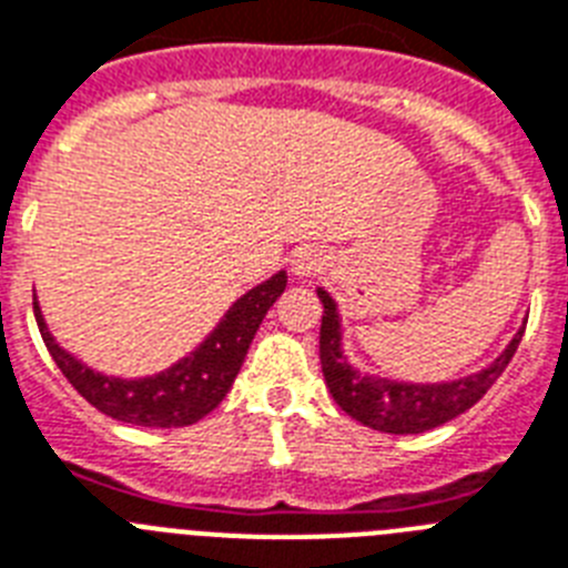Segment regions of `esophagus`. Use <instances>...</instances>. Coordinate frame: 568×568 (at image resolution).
<instances>
[{
	"label": "esophagus",
	"mask_w": 568,
	"mask_h": 568,
	"mask_svg": "<svg viewBox=\"0 0 568 568\" xmlns=\"http://www.w3.org/2000/svg\"><path fill=\"white\" fill-rule=\"evenodd\" d=\"M323 265H326V254H323V251H317V247H303V251L294 254L292 274L297 276V280H306V276L323 271Z\"/></svg>",
	"instance_id": "34e87169"
}]
</instances>
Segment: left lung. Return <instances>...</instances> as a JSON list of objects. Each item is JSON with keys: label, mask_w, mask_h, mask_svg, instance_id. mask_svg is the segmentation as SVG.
<instances>
[{"label": "left lung", "mask_w": 568, "mask_h": 568, "mask_svg": "<svg viewBox=\"0 0 568 568\" xmlns=\"http://www.w3.org/2000/svg\"><path fill=\"white\" fill-rule=\"evenodd\" d=\"M323 303L321 323V366L326 387L337 407L355 422L381 433L409 436V433L433 430L438 424L462 416L474 407L490 389V384L505 373V366L517 352L526 326L519 328L503 355L494 357L479 373H470L456 381H438V384H409V381L381 378V375L361 373L349 364L343 352V323L337 314V303L326 288H317Z\"/></svg>", "instance_id": "8db88e82"}]
</instances>
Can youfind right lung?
I'll return each mask as SVG.
<instances>
[{"instance_id": "1", "label": "right lung", "mask_w": 568, "mask_h": 568, "mask_svg": "<svg viewBox=\"0 0 568 568\" xmlns=\"http://www.w3.org/2000/svg\"><path fill=\"white\" fill-rule=\"evenodd\" d=\"M285 283H288L285 271H276L271 280L254 285L227 308L216 328L187 357L146 378H114V375L94 373L92 366L65 352L49 332L37 297H33V317L60 373L100 413L138 427H187L222 404L227 389L233 387V378L240 375L262 317L285 292Z\"/></svg>"}]
</instances>
